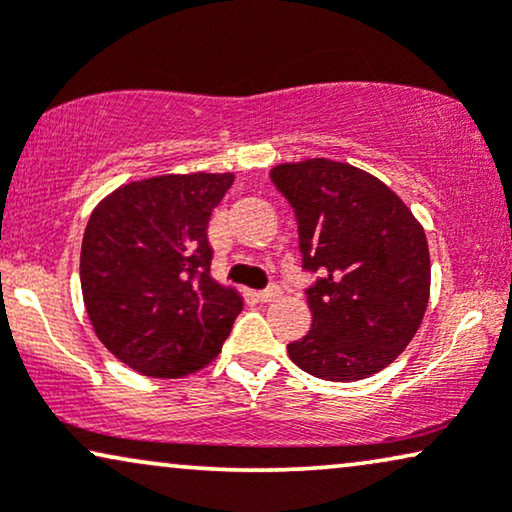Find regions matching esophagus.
Listing matches in <instances>:
<instances>
[{
	"mask_svg": "<svg viewBox=\"0 0 512 512\" xmlns=\"http://www.w3.org/2000/svg\"><path fill=\"white\" fill-rule=\"evenodd\" d=\"M280 296H282V289L277 287V284H272V287L263 289V291H258V298H261L263 303H270V301H275V298H280Z\"/></svg>",
	"mask_w": 512,
	"mask_h": 512,
	"instance_id": "1",
	"label": "esophagus"
}]
</instances>
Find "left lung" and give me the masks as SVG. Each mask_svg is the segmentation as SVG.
I'll return each mask as SVG.
<instances>
[{
    "mask_svg": "<svg viewBox=\"0 0 512 512\" xmlns=\"http://www.w3.org/2000/svg\"><path fill=\"white\" fill-rule=\"evenodd\" d=\"M296 211L313 329L287 345L296 367L324 381H360L386 369L421 327L430 298L423 225L369 171L315 157L270 169Z\"/></svg>",
    "mask_w": 512,
    "mask_h": 512,
    "instance_id": "8db88e82",
    "label": "left lung"
}]
</instances>
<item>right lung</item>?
I'll list each match as a JSON object with an SVG mask.
<instances>
[{
    "instance_id": "obj_1",
    "label": "right lung",
    "mask_w": 512,
    "mask_h": 512,
    "mask_svg": "<svg viewBox=\"0 0 512 512\" xmlns=\"http://www.w3.org/2000/svg\"><path fill=\"white\" fill-rule=\"evenodd\" d=\"M235 174L129 181L91 211L79 280L98 341L126 367L181 378L221 353L242 294L216 282L207 228Z\"/></svg>"
}]
</instances>
